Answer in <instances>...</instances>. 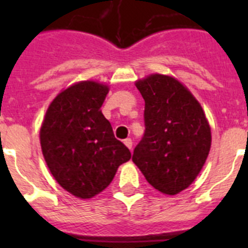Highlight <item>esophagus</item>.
<instances>
[{
    "instance_id": "1",
    "label": "esophagus",
    "mask_w": 248,
    "mask_h": 248,
    "mask_svg": "<svg viewBox=\"0 0 248 248\" xmlns=\"http://www.w3.org/2000/svg\"><path fill=\"white\" fill-rule=\"evenodd\" d=\"M124 144H125V145L128 146L129 149H131V148H133V140H131L130 138H128V139H125V140H124Z\"/></svg>"
}]
</instances>
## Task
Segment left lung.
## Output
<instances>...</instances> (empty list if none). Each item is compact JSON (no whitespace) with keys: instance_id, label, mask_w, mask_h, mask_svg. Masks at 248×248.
<instances>
[{"instance_id":"obj_1","label":"left lung","mask_w":248,"mask_h":248,"mask_svg":"<svg viewBox=\"0 0 248 248\" xmlns=\"http://www.w3.org/2000/svg\"><path fill=\"white\" fill-rule=\"evenodd\" d=\"M145 102V131L133 161L160 192L175 195L201 171L211 146V130L201 105L179 80L153 74L137 82Z\"/></svg>"}]
</instances>
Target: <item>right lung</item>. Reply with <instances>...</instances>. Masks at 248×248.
<instances>
[{"label": "right lung", "mask_w": 248, "mask_h": 248, "mask_svg": "<svg viewBox=\"0 0 248 248\" xmlns=\"http://www.w3.org/2000/svg\"><path fill=\"white\" fill-rule=\"evenodd\" d=\"M107 85L80 82L50 103L41 128V146L57 183L80 199H91L107 187L130 150L114 137L103 115Z\"/></svg>", "instance_id": "obj_1"}]
</instances>
